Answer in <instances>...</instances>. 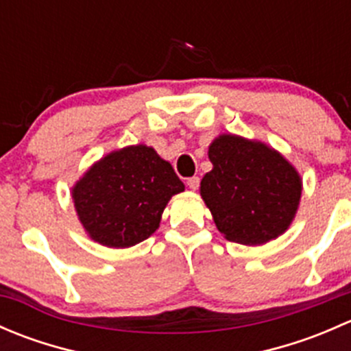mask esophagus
I'll list each match as a JSON object with an SVG mask.
<instances>
[{
	"instance_id": "1",
	"label": "esophagus",
	"mask_w": 351,
	"mask_h": 351,
	"mask_svg": "<svg viewBox=\"0 0 351 351\" xmlns=\"http://www.w3.org/2000/svg\"><path fill=\"white\" fill-rule=\"evenodd\" d=\"M186 185H189L190 190H193V192H195V190L198 189V185H200V178H198V176L189 178V180H186Z\"/></svg>"
}]
</instances>
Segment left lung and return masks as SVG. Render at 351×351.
Masks as SVG:
<instances>
[{
    "label": "left lung",
    "instance_id": "8db88e82",
    "mask_svg": "<svg viewBox=\"0 0 351 351\" xmlns=\"http://www.w3.org/2000/svg\"><path fill=\"white\" fill-rule=\"evenodd\" d=\"M212 169L200 197L228 241L260 246L282 236L302 197L295 166L268 144L221 134L208 146Z\"/></svg>",
    "mask_w": 351,
    "mask_h": 351
}]
</instances>
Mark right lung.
<instances>
[{"label":"right lung","instance_id":"obj_1","mask_svg":"<svg viewBox=\"0 0 351 351\" xmlns=\"http://www.w3.org/2000/svg\"><path fill=\"white\" fill-rule=\"evenodd\" d=\"M183 190L154 147L134 144L95 161L73 185L71 198L88 238L122 250L154 234L168 202Z\"/></svg>","mask_w":351,"mask_h":351}]
</instances>
